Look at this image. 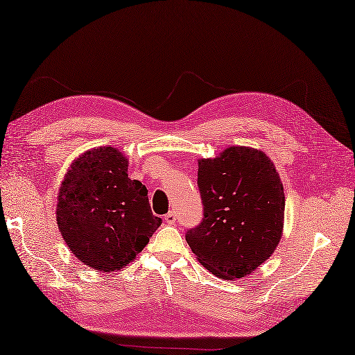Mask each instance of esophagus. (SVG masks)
<instances>
[{
	"label": "esophagus",
	"instance_id": "obj_1",
	"mask_svg": "<svg viewBox=\"0 0 355 355\" xmlns=\"http://www.w3.org/2000/svg\"><path fill=\"white\" fill-rule=\"evenodd\" d=\"M175 221H177V218H175V214H173V212H168L164 215V223L166 224H175Z\"/></svg>",
	"mask_w": 355,
	"mask_h": 355
}]
</instances>
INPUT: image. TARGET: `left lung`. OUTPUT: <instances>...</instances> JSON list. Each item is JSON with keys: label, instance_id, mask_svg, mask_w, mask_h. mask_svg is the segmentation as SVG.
Instances as JSON below:
<instances>
[{"label": "left lung", "instance_id": "left-lung-1", "mask_svg": "<svg viewBox=\"0 0 355 355\" xmlns=\"http://www.w3.org/2000/svg\"><path fill=\"white\" fill-rule=\"evenodd\" d=\"M205 216L186 241L210 273L232 281L253 273L281 241L285 195L273 162L259 149L230 146L198 162Z\"/></svg>", "mask_w": 355, "mask_h": 355}]
</instances>
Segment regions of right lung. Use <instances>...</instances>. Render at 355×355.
<instances>
[{"label": "right lung", "instance_id": "add662e5", "mask_svg": "<svg viewBox=\"0 0 355 355\" xmlns=\"http://www.w3.org/2000/svg\"><path fill=\"white\" fill-rule=\"evenodd\" d=\"M56 221L80 262L117 271L145 248L162 218L153 215L146 187L128 178L126 157L116 148L101 146L82 154L67 171Z\"/></svg>", "mask_w": 355, "mask_h": 355}]
</instances>
